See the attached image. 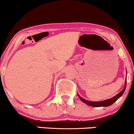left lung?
Segmentation results:
<instances>
[{
    "label": "left lung",
    "mask_w": 134,
    "mask_h": 134,
    "mask_svg": "<svg viewBox=\"0 0 134 134\" xmlns=\"http://www.w3.org/2000/svg\"><path fill=\"white\" fill-rule=\"evenodd\" d=\"M126 80H125V87H124V88L123 89V90L122 91H120L119 93L118 94H117L115 96L112 97V98H110V99H107V100H103V101H100V102H91V101H89V100L84 99L83 98H82V97L80 96L78 94H77V96H78V97H80V99L82 100V102H85V103L87 105H90V106H92V107H94L109 106V105H112L114 103V102L116 101V100H118L120 96H122L125 90V88H126V84H127Z\"/></svg>",
    "instance_id": "obj_1"
}]
</instances>
